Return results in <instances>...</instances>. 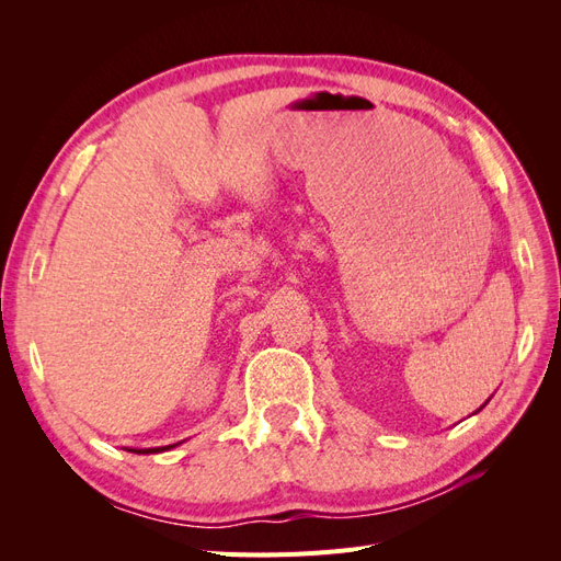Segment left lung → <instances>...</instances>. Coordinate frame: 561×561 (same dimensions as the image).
I'll use <instances>...</instances> for the list:
<instances>
[{
	"mask_svg": "<svg viewBox=\"0 0 561 561\" xmlns=\"http://www.w3.org/2000/svg\"><path fill=\"white\" fill-rule=\"evenodd\" d=\"M486 402H489V400H486ZM486 402H484V404H486ZM484 404H482V407H484ZM482 407H480V410H482Z\"/></svg>",
	"mask_w": 561,
	"mask_h": 561,
	"instance_id": "8db88e82",
	"label": "left lung"
}]
</instances>
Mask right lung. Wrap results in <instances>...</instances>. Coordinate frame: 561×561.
Here are the masks:
<instances>
[{
    "instance_id": "right-lung-1",
    "label": "right lung",
    "mask_w": 561,
    "mask_h": 561,
    "mask_svg": "<svg viewBox=\"0 0 561 561\" xmlns=\"http://www.w3.org/2000/svg\"><path fill=\"white\" fill-rule=\"evenodd\" d=\"M171 447H175V445H168V447H154V449H128V451H138V454H159V451H165V449H171Z\"/></svg>"
}]
</instances>
